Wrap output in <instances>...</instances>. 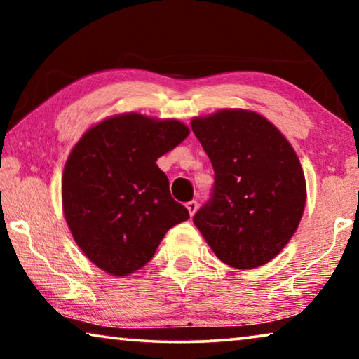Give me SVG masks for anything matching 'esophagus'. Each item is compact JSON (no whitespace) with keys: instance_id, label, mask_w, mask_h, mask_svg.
I'll return each mask as SVG.
<instances>
[{"instance_id":"1","label":"esophagus","mask_w":359,"mask_h":359,"mask_svg":"<svg viewBox=\"0 0 359 359\" xmlns=\"http://www.w3.org/2000/svg\"><path fill=\"white\" fill-rule=\"evenodd\" d=\"M185 205H187V209H188V214H190V215H193L194 212H196V209H198V203L194 201V199H193V201H188Z\"/></svg>"}]
</instances>
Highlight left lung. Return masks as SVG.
I'll use <instances>...</instances> for the list:
<instances>
[{"mask_svg": "<svg viewBox=\"0 0 359 359\" xmlns=\"http://www.w3.org/2000/svg\"><path fill=\"white\" fill-rule=\"evenodd\" d=\"M215 172L212 196L193 223L224 264L255 269L288 244L306 205L296 151L263 115L223 109L191 120Z\"/></svg>", "mask_w": 359, "mask_h": 359, "instance_id": "8db88e82", "label": "left lung"}]
</instances>
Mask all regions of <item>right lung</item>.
Listing matches in <instances>:
<instances>
[{"label": "right lung", "mask_w": 359, "mask_h": 359, "mask_svg": "<svg viewBox=\"0 0 359 359\" xmlns=\"http://www.w3.org/2000/svg\"><path fill=\"white\" fill-rule=\"evenodd\" d=\"M188 133L179 120L121 114L92 126L69 154L62 179L66 223L85 257L107 274L141 269L168 229L190 218L156 166Z\"/></svg>", "instance_id": "obj_1"}]
</instances>
